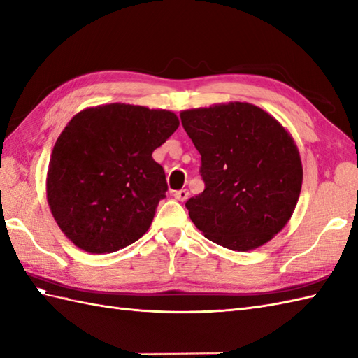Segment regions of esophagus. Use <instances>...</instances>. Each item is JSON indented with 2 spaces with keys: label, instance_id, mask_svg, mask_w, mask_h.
I'll return each instance as SVG.
<instances>
[{
  "label": "esophagus",
  "instance_id": "esophagus-1",
  "mask_svg": "<svg viewBox=\"0 0 358 358\" xmlns=\"http://www.w3.org/2000/svg\"><path fill=\"white\" fill-rule=\"evenodd\" d=\"M188 196H189L188 189H179V192L174 193V197H176L179 202H185L188 199Z\"/></svg>",
  "mask_w": 358,
  "mask_h": 358
}]
</instances>
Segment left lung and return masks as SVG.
Instances as JSON below:
<instances>
[{
	"mask_svg": "<svg viewBox=\"0 0 358 358\" xmlns=\"http://www.w3.org/2000/svg\"><path fill=\"white\" fill-rule=\"evenodd\" d=\"M180 119L202 156L205 189L185 203L193 224L231 251L271 241L296 210L303 180L291 133L250 102L182 110Z\"/></svg>",
	"mask_w": 358,
	"mask_h": 358,
	"instance_id": "left-lung-1",
	"label": "left lung"
}]
</instances>
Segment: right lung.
Segmentation results:
<instances>
[{
    "mask_svg": "<svg viewBox=\"0 0 358 358\" xmlns=\"http://www.w3.org/2000/svg\"><path fill=\"white\" fill-rule=\"evenodd\" d=\"M178 127L170 110L122 102L87 107L70 119L45 179L52 216L70 242L108 254L148 231L166 192L152 153Z\"/></svg>",
    "mask_w": 358,
    "mask_h": 358,
    "instance_id": "obj_1",
    "label": "right lung"
}]
</instances>
